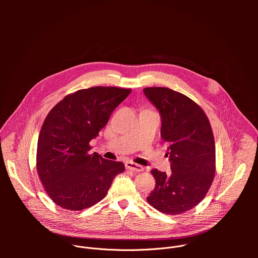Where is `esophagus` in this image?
I'll return each mask as SVG.
<instances>
[{"instance_id":"obj_1","label":"esophagus","mask_w":258,"mask_h":258,"mask_svg":"<svg viewBox=\"0 0 258 258\" xmlns=\"http://www.w3.org/2000/svg\"><path fill=\"white\" fill-rule=\"evenodd\" d=\"M125 168L128 169V170H132V171H135V172H141V171H144V167L137 164V163H134L132 161H127L125 163Z\"/></svg>"}]
</instances>
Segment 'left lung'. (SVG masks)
<instances>
[{"instance_id":"obj_1","label":"left lung","mask_w":258,"mask_h":258,"mask_svg":"<svg viewBox=\"0 0 258 258\" xmlns=\"http://www.w3.org/2000/svg\"><path fill=\"white\" fill-rule=\"evenodd\" d=\"M144 94L159 110L161 138L168 144L171 173L152 169L156 185L147 197L155 209L179 214L206 196L215 172V144L202 108L168 88H145Z\"/></svg>"}]
</instances>
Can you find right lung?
Masks as SVG:
<instances>
[{"mask_svg": "<svg viewBox=\"0 0 258 258\" xmlns=\"http://www.w3.org/2000/svg\"><path fill=\"white\" fill-rule=\"evenodd\" d=\"M131 89L93 87L67 95L48 113L38 140L36 169L49 197L67 210L89 208L106 195L119 161L92 153L90 142Z\"/></svg>", "mask_w": 258, "mask_h": 258, "instance_id": "add662e5", "label": "right lung"}]
</instances>
